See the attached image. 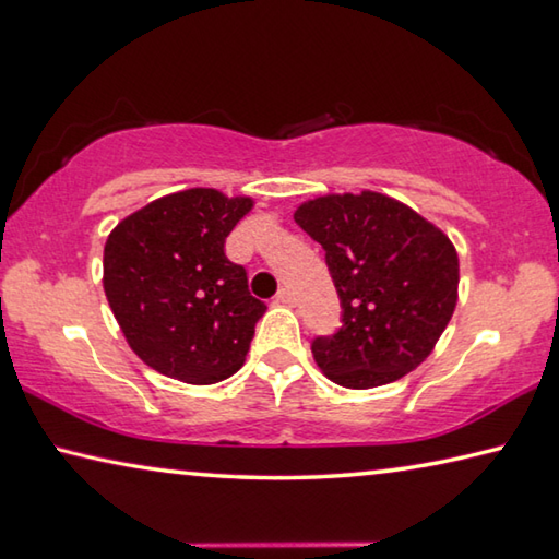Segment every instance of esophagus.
Instances as JSON below:
<instances>
[{
  "instance_id": "obj_1",
  "label": "esophagus",
  "mask_w": 559,
  "mask_h": 559,
  "mask_svg": "<svg viewBox=\"0 0 559 559\" xmlns=\"http://www.w3.org/2000/svg\"><path fill=\"white\" fill-rule=\"evenodd\" d=\"M276 304H283V306H294L296 304V296L294 290L290 288H281L278 296H276Z\"/></svg>"
}]
</instances>
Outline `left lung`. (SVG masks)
I'll use <instances>...</instances> for the list:
<instances>
[{"label":"left lung","mask_w":559,"mask_h":559,"mask_svg":"<svg viewBox=\"0 0 559 559\" xmlns=\"http://www.w3.org/2000/svg\"><path fill=\"white\" fill-rule=\"evenodd\" d=\"M294 218L323 246L343 306L341 331L311 345L323 376L366 391L418 368L457 306L460 263L448 234L368 189L308 199Z\"/></svg>","instance_id":"obj_1"}]
</instances>
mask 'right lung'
I'll use <instances>...</instances> for the list:
<instances>
[{"instance_id": "right-lung-1", "label": "right lung", "mask_w": 559, "mask_h": 559, "mask_svg": "<svg viewBox=\"0 0 559 559\" xmlns=\"http://www.w3.org/2000/svg\"><path fill=\"white\" fill-rule=\"evenodd\" d=\"M253 203L197 186L146 203L106 238V300L129 348L162 376L211 385L243 366L265 306L224 243Z\"/></svg>"}]
</instances>
